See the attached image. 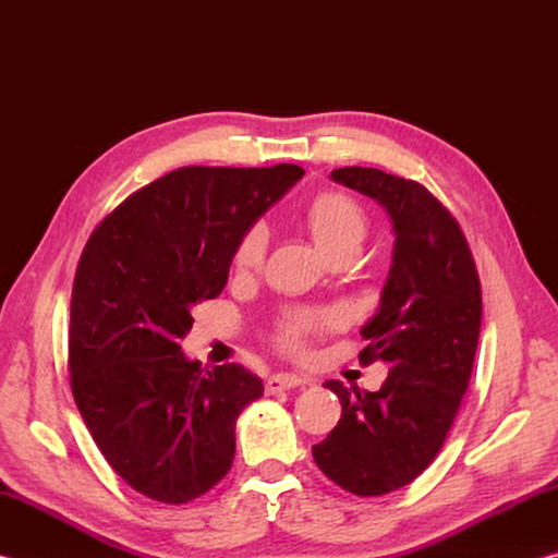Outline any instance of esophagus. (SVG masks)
<instances>
[{"instance_id": "esophagus-1", "label": "esophagus", "mask_w": 558, "mask_h": 558, "mask_svg": "<svg viewBox=\"0 0 558 558\" xmlns=\"http://www.w3.org/2000/svg\"><path fill=\"white\" fill-rule=\"evenodd\" d=\"M305 384H310V379H305V376L272 374V376H268V381H266V391L278 393V391H288V389H295V386H305Z\"/></svg>"}]
</instances>
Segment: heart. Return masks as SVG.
I'll use <instances>...</instances> for the list:
<instances>
[{
	"label": "heart",
	"instance_id": "1",
	"mask_svg": "<svg viewBox=\"0 0 558 558\" xmlns=\"http://www.w3.org/2000/svg\"><path fill=\"white\" fill-rule=\"evenodd\" d=\"M305 219L315 241L327 256H339L342 251L359 248L366 233V211L354 196L344 192H319L307 204ZM268 251V226L263 221L251 223L235 243L231 263L239 272L256 270ZM332 323V313L319 310H290L280 319L276 342L290 354H300L307 347L310 337L317 335Z\"/></svg>",
	"mask_w": 558,
	"mask_h": 558
}]
</instances>
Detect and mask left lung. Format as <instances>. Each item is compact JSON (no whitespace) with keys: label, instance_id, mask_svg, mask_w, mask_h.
<instances>
[{"label":"left lung","instance_id":"obj_1","mask_svg":"<svg viewBox=\"0 0 558 558\" xmlns=\"http://www.w3.org/2000/svg\"><path fill=\"white\" fill-rule=\"evenodd\" d=\"M332 179L391 216V272L359 352L391 372L379 391L325 384L342 418L313 458L347 493L379 497L413 483L446 442L475 364L483 292L465 233L426 186L372 167L335 169Z\"/></svg>","mask_w":558,"mask_h":558}]
</instances>
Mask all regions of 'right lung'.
Returning <instances> with one entry per match:
<instances>
[{"label":"right lung","instance_id":"obj_1","mask_svg":"<svg viewBox=\"0 0 558 558\" xmlns=\"http://www.w3.org/2000/svg\"><path fill=\"white\" fill-rule=\"evenodd\" d=\"M302 174L298 165L179 167L90 233L71 295V391L135 493L184 505L231 470L235 418L263 381L241 364L202 369L179 339L192 307L223 290L241 233Z\"/></svg>","mask_w":558,"mask_h":558}]
</instances>
